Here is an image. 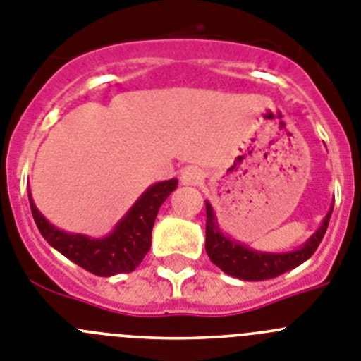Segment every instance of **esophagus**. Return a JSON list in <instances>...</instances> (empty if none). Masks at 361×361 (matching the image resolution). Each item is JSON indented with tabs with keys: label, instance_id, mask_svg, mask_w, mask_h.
<instances>
[{
	"label": "esophagus",
	"instance_id": "esophagus-1",
	"mask_svg": "<svg viewBox=\"0 0 361 361\" xmlns=\"http://www.w3.org/2000/svg\"><path fill=\"white\" fill-rule=\"evenodd\" d=\"M203 180V173L197 167H185L181 171V183L183 185H196Z\"/></svg>",
	"mask_w": 361,
	"mask_h": 361
}]
</instances>
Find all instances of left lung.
<instances>
[{
    "instance_id": "1",
    "label": "left lung",
    "mask_w": 361,
    "mask_h": 361,
    "mask_svg": "<svg viewBox=\"0 0 361 361\" xmlns=\"http://www.w3.org/2000/svg\"><path fill=\"white\" fill-rule=\"evenodd\" d=\"M204 207H207L204 250L209 253L210 261L217 268L223 269L225 274L243 279V281H266V279L279 277V275L286 274V271H290V269L297 268L298 264L307 261L317 252L318 245L322 243L327 225H329L331 214H333V209H331L324 219L322 226L313 233V237L300 250H295L290 253H262L253 252V250L223 235L217 228L216 217H214L209 201Z\"/></svg>"
}]
</instances>
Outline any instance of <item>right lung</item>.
<instances>
[{"mask_svg":"<svg viewBox=\"0 0 361 361\" xmlns=\"http://www.w3.org/2000/svg\"><path fill=\"white\" fill-rule=\"evenodd\" d=\"M176 187L178 180L161 181L149 187L128 216L116 225L111 235L104 239H90L79 233L73 235L57 230L35 209L32 196H28V200L35 225L48 245L80 268L87 269L90 274L109 277L116 274H129L144 261L145 253L151 248V232L158 210Z\"/></svg>","mask_w":361,"mask_h":361,"instance_id":"obj_1","label":"right lung"}]
</instances>
